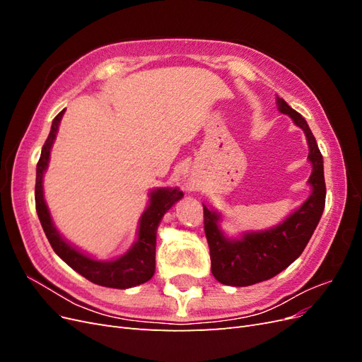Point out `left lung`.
Returning <instances> with one entry per match:
<instances>
[{
  "label": "left lung",
  "mask_w": 362,
  "mask_h": 362,
  "mask_svg": "<svg viewBox=\"0 0 362 362\" xmlns=\"http://www.w3.org/2000/svg\"><path fill=\"white\" fill-rule=\"evenodd\" d=\"M278 110L291 117L308 141V161L313 166L308 184L311 194L286 221L264 231H245L240 237H228L221 228L222 216L204 206V228L210 246L211 273L225 286L247 287L267 281L286 270L298 259L308 245L325 210L326 185L323 157L306 120L282 100L276 98Z\"/></svg>",
  "instance_id": "1"
}]
</instances>
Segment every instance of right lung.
<instances>
[{
  "mask_svg": "<svg viewBox=\"0 0 362 362\" xmlns=\"http://www.w3.org/2000/svg\"><path fill=\"white\" fill-rule=\"evenodd\" d=\"M63 113L64 110H62L52 120L49 136L42 148L36 169V211L43 233H45L54 252L69 267L96 286L108 288H131L140 286V284L154 276L157 228L161 218L170 210L173 204H177L182 198L184 193L178 187H158L151 190L149 204L139 218L136 242L124 255L103 261L76 249L66 238H63L57 228L54 226L49 208L45 202V196H43V175L48 169L51 148L54 140H56Z\"/></svg>",
  "mask_w": 362,
  "mask_h": 362,
  "instance_id": "1",
  "label": "right lung"
}]
</instances>
